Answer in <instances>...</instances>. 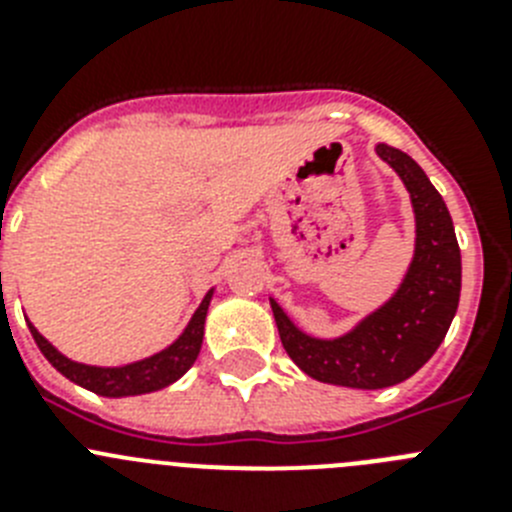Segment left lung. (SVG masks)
Segmentation results:
<instances>
[{
	"mask_svg": "<svg viewBox=\"0 0 512 512\" xmlns=\"http://www.w3.org/2000/svg\"><path fill=\"white\" fill-rule=\"evenodd\" d=\"M377 156L400 176L415 212L413 261L395 295L338 338L310 336L269 300L289 359L307 377L354 390L413 377L449 333L461 292V251L443 197L408 153L379 143Z\"/></svg>",
	"mask_w": 512,
	"mask_h": 512,
	"instance_id": "obj_1",
	"label": "left lung"
}]
</instances>
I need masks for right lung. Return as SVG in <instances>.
<instances>
[{
  "label": "right lung",
  "instance_id": "obj_1",
  "mask_svg": "<svg viewBox=\"0 0 512 512\" xmlns=\"http://www.w3.org/2000/svg\"><path fill=\"white\" fill-rule=\"evenodd\" d=\"M212 295H215V289L207 292L205 300L200 302V307L194 310L187 328L182 330V336L176 338L171 346H166L164 351H158V354L148 356V359H140V361H133V364H122V366L81 364V361L63 356L61 351L48 341V338L40 336V330L35 328L30 320H27V328H30V333H33L35 343H38L40 348V354L51 361L53 369L61 372L66 379H71L74 384H79V387H84V390L102 397L146 395V392L164 390V387L174 384L176 379L184 377V374L189 372V366L197 361L202 348V338H205L207 307H210Z\"/></svg>",
  "mask_w": 512,
  "mask_h": 512
}]
</instances>
